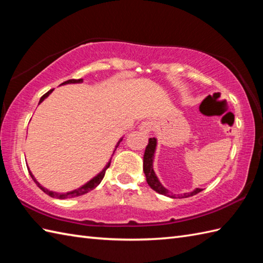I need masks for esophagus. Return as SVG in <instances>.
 Returning a JSON list of instances; mask_svg holds the SVG:
<instances>
[{
	"instance_id": "esophagus-1",
	"label": "esophagus",
	"mask_w": 263,
	"mask_h": 263,
	"mask_svg": "<svg viewBox=\"0 0 263 263\" xmlns=\"http://www.w3.org/2000/svg\"><path fill=\"white\" fill-rule=\"evenodd\" d=\"M139 130H141L143 134H148L152 129H153V124L149 120H144L143 122H141L139 125Z\"/></svg>"
}]
</instances>
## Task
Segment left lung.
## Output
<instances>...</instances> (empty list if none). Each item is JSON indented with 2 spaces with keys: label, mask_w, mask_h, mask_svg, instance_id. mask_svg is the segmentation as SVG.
<instances>
[{
  "label": "left lung",
  "mask_w": 263,
  "mask_h": 263,
  "mask_svg": "<svg viewBox=\"0 0 263 263\" xmlns=\"http://www.w3.org/2000/svg\"><path fill=\"white\" fill-rule=\"evenodd\" d=\"M156 144H157V139L155 137L148 139V144H147L146 148H145L144 159H143V170H144L145 176H146V181L151 188L154 191H156L157 194L164 195V196L170 197V198H188V197L197 195L198 192H200L201 189L196 188L195 190H192L190 192H184V194L176 195V194H172L171 191H168L166 188L163 186V184L160 182L159 178L156 177V174L153 170V162H154V154L156 151Z\"/></svg>",
  "instance_id": "8db88e82"
}]
</instances>
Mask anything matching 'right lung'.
I'll return each instance as SVG.
<instances>
[{
    "label": "right lung",
    "mask_w": 263,
    "mask_h": 263,
    "mask_svg": "<svg viewBox=\"0 0 263 263\" xmlns=\"http://www.w3.org/2000/svg\"><path fill=\"white\" fill-rule=\"evenodd\" d=\"M82 82H83V79H80V80H68V81H65V82H63L61 85L72 84V83H82ZM52 91H54V89L48 91L47 93H46V95H44L42 98H40L39 103H42V102L45 100V99L50 95V93H51ZM121 139H122V138H120L119 142L117 143L116 147H115V151H116L117 147H118V145H119V143L121 142ZM115 151H114V153H115ZM110 161H111V160H110ZM110 161L107 163V165L103 167V170H102L100 173H98L95 178H92L90 181H87V182H86L85 184H83L82 186H80V188L75 189V190H72V191H68V192H56V191L48 190L47 188H45V186H43L42 184H40V183L38 182L37 179L33 177V174L31 173V171L29 170V166H28V171H29V174H30V177L32 178V180L34 181V183H36V184L39 186V188L45 192L46 195H48V196H50V197H52V198H57V199H67V198H75V197L82 196V195L86 194V192H89V191L95 189L96 186L102 181V179H103V177H104V173H106V170L110 166Z\"/></svg>",
    "instance_id": "obj_1"
}]
</instances>
